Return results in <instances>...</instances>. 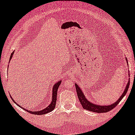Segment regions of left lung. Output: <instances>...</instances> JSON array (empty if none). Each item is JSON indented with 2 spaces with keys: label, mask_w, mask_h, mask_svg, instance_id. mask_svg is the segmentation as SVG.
<instances>
[{
  "label": "left lung",
  "mask_w": 135,
  "mask_h": 135,
  "mask_svg": "<svg viewBox=\"0 0 135 135\" xmlns=\"http://www.w3.org/2000/svg\"><path fill=\"white\" fill-rule=\"evenodd\" d=\"M127 59V58H126ZM128 63V62H127ZM129 85H130V79L128 81L127 85L126 87L125 88L124 91L123 92L122 95L120 96V97L118 99V100L114 103H112V104L109 105V106H100V105L95 104L93 103L90 102V101H88L85 98V96L83 93L82 89L79 87V85L76 84H75V88H76V91L77 93V96H78L79 101H80L81 105L82 106V108L85 109L90 110V111L97 112V113H104V112H107L111 110L112 109H114L117 105L119 104L120 101L125 95H126L127 91L129 88Z\"/></svg>",
  "instance_id": "1"
}]
</instances>
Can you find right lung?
I'll return each instance as SVG.
<instances>
[{
	"label": "right lung",
	"mask_w": 135,
	"mask_h": 135,
	"mask_svg": "<svg viewBox=\"0 0 135 135\" xmlns=\"http://www.w3.org/2000/svg\"><path fill=\"white\" fill-rule=\"evenodd\" d=\"M13 52L12 54H11V56L10 57V60H9V61H10L11 59H12V56H13ZM61 80H59L58 82H56V84H55L54 85H53V90H52V101H51V102L50 105L47 108L44 109L43 110H38V111H31V110H26V109L23 108V107L20 106L19 104H18L17 103L15 102V101H14L13 98H12V97H11V98H12V101H13V102L15 103L18 105V106L20 107L21 108H23L24 110H25L26 111L29 112V113L31 114H36V115H44V114H45L47 113H49V112L52 111V110L54 109L55 108V106H56V98H57V91H58V89L59 88V86H60V85L61 84Z\"/></svg>",
	"instance_id": "1"
}]
</instances>
